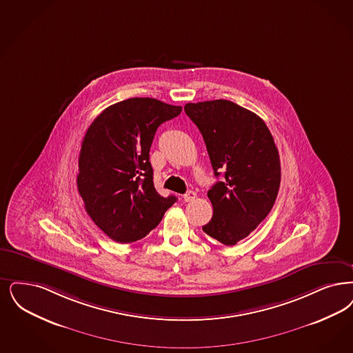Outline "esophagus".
<instances>
[{"label":"esophagus","mask_w":353,"mask_h":353,"mask_svg":"<svg viewBox=\"0 0 353 353\" xmlns=\"http://www.w3.org/2000/svg\"><path fill=\"white\" fill-rule=\"evenodd\" d=\"M196 197H197V194L193 190H189L183 196V202H192L196 199Z\"/></svg>","instance_id":"34e87169"}]
</instances>
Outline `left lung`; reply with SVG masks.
I'll return each instance as SVG.
<instances>
[{"mask_svg":"<svg viewBox=\"0 0 353 353\" xmlns=\"http://www.w3.org/2000/svg\"><path fill=\"white\" fill-rule=\"evenodd\" d=\"M186 115L201 131L215 177L208 192L212 221L202 230L225 245L247 238L272 210L281 165L265 122L227 99L186 103Z\"/></svg>","mask_w":353,"mask_h":353,"instance_id":"8db88e82","label":"left lung"}]
</instances>
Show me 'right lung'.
Masks as SVG:
<instances>
[{"mask_svg":"<svg viewBox=\"0 0 353 353\" xmlns=\"http://www.w3.org/2000/svg\"><path fill=\"white\" fill-rule=\"evenodd\" d=\"M159 99H125L106 108L86 130L77 189L85 210L114 241L144 238L177 201L154 186L150 148L161 123L181 113Z\"/></svg>","mask_w":353,"mask_h":353,"instance_id":"1","label":"right lung"}]
</instances>
